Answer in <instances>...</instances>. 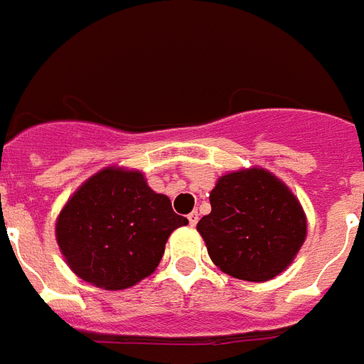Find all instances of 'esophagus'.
Segmentation results:
<instances>
[{
    "label": "esophagus",
    "mask_w": 364,
    "mask_h": 364,
    "mask_svg": "<svg viewBox=\"0 0 364 364\" xmlns=\"http://www.w3.org/2000/svg\"><path fill=\"white\" fill-rule=\"evenodd\" d=\"M188 223H191V227H196V223H198V211H191L187 215Z\"/></svg>",
    "instance_id": "34e87169"
}]
</instances>
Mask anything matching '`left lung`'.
<instances>
[{
  "instance_id": "1",
  "label": "left lung",
  "mask_w": 364,
  "mask_h": 364,
  "mask_svg": "<svg viewBox=\"0 0 364 364\" xmlns=\"http://www.w3.org/2000/svg\"><path fill=\"white\" fill-rule=\"evenodd\" d=\"M211 213L198 221L211 260L245 282L282 274L306 240V215L291 188L262 168L217 179Z\"/></svg>"
}]
</instances>
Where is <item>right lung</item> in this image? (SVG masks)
<instances>
[{
  "label": "right lung",
  "instance_id": "add662e5",
  "mask_svg": "<svg viewBox=\"0 0 364 364\" xmlns=\"http://www.w3.org/2000/svg\"><path fill=\"white\" fill-rule=\"evenodd\" d=\"M187 223L141 171L109 166L68 200L56 219V242L81 279L121 291L153 274L170 234Z\"/></svg>",
  "mask_w": 364,
  "mask_h": 364
}]
</instances>
